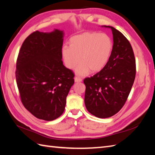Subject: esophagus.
<instances>
[{
  "label": "esophagus",
  "mask_w": 155,
  "mask_h": 155,
  "mask_svg": "<svg viewBox=\"0 0 155 155\" xmlns=\"http://www.w3.org/2000/svg\"><path fill=\"white\" fill-rule=\"evenodd\" d=\"M82 78L81 77H76L74 78V81L76 82H82Z\"/></svg>",
  "instance_id": "obj_1"
}]
</instances>
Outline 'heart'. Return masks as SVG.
<instances>
[{"label": "heart", "instance_id": "b5f03b06", "mask_svg": "<svg viewBox=\"0 0 155 155\" xmlns=\"http://www.w3.org/2000/svg\"><path fill=\"white\" fill-rule=\"evenodd\" d=\"M69 45L63 47V60L70 69H74L81 60L76 69L80 75H86L90 71L92 73L101 71L107 63L113 46L109 35L97 32L75 35L70 38Z\"/></svg>", "mask_w": 155, "mask_h": 155}]
</instances>
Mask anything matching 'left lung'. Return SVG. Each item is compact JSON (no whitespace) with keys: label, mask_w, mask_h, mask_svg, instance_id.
<instances>
[{"label":"left lung","mask_w":155,"mask_h":155,"mask_svg":"<svg viewBox=\"0 0 155 155\" xmlns=\"http://www.w3.org/2000/svg\"><path fill=\"white\" fill-rule=\"evenodd\" d=\"M110 27L113 46L107 65L93 77L84 78V103L87 110L101 118L117 114L128 99L136 77L134 53L129 41L120 31Z\"/></svg>","instance_id":"obj_1"}]
</instances>
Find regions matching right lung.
Returning <instances> with one entry per match:
<instances>
[{"label":"right lung","mask_w":155,"mask_h":155,"mask_svg":"<svg viewBox=\"0 0 155 155\" xmlns=\"http://www.w3.org/2000/svg\"><path fill=\"white\" fill-rule=\"evenodd\" d=\"M63 33L34 31L23 42L16 61L15 78L21 101L37 118L51 121L65 110L74 74L63 65Z\"/></svg>","instance_id":"right-lung-1"}]
</instances>
